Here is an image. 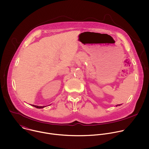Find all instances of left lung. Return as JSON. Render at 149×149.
I'll list each match as a JSON object with an SVG mask.
<instances>
[{"label": "left lung", "instance_id": "obj_1", "mask_svg": "<svg viewBox=\"0 0 149 149\" xmlns=\"http://www.w3.org/2000/svg\"><path fill=\"white\" fill-rule=\"evenodd\" d=\"M119 105H120V104H118V105H116V107H117V106H119Z\"/></svg>", "mask_w": 149, "mask_h": 149}]
</instances>
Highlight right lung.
<instances>
[{"instance_id":"obj_1","label":"right lung","mask_w":149,"mask_h":149,"mask_svg":"<svg viewBox=\"0 0 149 149\" xmlns=\"http://www.w3.org/2000/svg\"><path fill=\"white\" fill-rule=\"evenodd\" d=\"M32 105L37 108H43L45 107V106H37V105Z\"/></svg>"}]
</instances>
